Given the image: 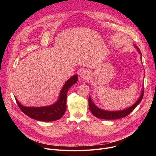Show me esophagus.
I'll return each mask as SVG.
<instances>
[{
  "instance_id": "1",
  "label": "esophagus",
  "mask_w": 156,
  "mask_h": 156,
  "mask_svg": "<svg viewBox=\"0 0 156 156\" xmlns=\"http://www.w3.org/2000/svg\"><path fill=\"white\" fill-rule=\"evenodd\" d=\"M87 72L86 71H83L81 73V77L83 78H87Z\"/></svg>"
}]
</instances>
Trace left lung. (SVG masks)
Masks as SVG:
<instances>
[{
  "instance_id": "obj_1",
  "label": "left lung",
  "mask_w": 156,
  "mask_h": 156,
  "mask_svg": "<svg viewBox=\"0 0 156 156\" xmlns=\"http://www.w3.org/2000/svg\"><path fill=\"white\" fill-rule=\"evenodd\" d=\"M135 47L136 48L139 53L141 55V51L140 49L135 46ZM144 95V89L143 87L142 89V92L141 94V96L138 100L134 104L130 106L129 107L122 110H119V111H108V110H105L101 109L98 108L92 101L91 96H90L88 99V102H89V108H90V110L91 112V113L94 115L98 119H104V120H115V119H119L123 117H125L129 115L132 111L134 110L136 107L141 102Z\"/></svg>"
}]
</instances>
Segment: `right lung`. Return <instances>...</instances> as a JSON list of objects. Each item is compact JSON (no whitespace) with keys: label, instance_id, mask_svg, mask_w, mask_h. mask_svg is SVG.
Returning <instances> with one entry per match:
<instances>
[{"label":"right lung","instance_id":"obj_1","mask_svg":"<svg viewBox=\"0 0 156 156\" xmlns=\"http://www.w3.org/2000/svg\"><path fill=\"white\" fill-rule=\"evenodd\" d=\"M78 81V75H75L69 79L64 84L59 94V98L54 104L45 107H34L22 105L16 98V102L25 114L29 117L42 122H52L57 120L62 117L66 109V94L72 86Z\"/></svg>","mask_w":156,"mask_h":156}]
</instances>
